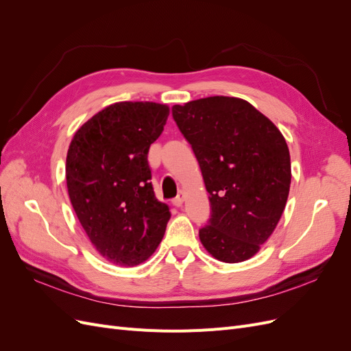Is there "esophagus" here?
Masks as SVG:
<instances>
[{
  "label": "esophagus",
  "mask_w": 351,
  "mask_h": 351,
  "mask_svg": "<svg viewBox=\"0 0 351 351\" xmlns=\"http://www.w3.org/2000/svg\"><path fill=\"white\" fill-rule=\"evenodd\" d=\"M183 202H184V192H178V195L173 199V205L180 208V206H183Z\"/></svg>",
  "instance_id": "34e87169"
}]
</instances>
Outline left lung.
Returning <instances> with one entry per match:
<instances>
[{
	"label": "left lung",
	"mask_w": 351,
	"mask_h": 351,
	"mask_svg": "<svg viewBox=\"0 0 351 351\" xmlns=\"http://www.w3.org/2000/svg\"><path fill=\"white\" fill-rule=\"evenodd\" d=\"M173 117L192 145L209 193L210 218L199 230L215 259L254 256L282 215L291 183L289 146L268 117L232 97L174 105Z\"/></svg>",
	"instance_id": "obj_1"
}]
</instances>
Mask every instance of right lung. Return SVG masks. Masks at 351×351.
I'll list each match as a JSON object with an SVG mask.
<instances>
[{
    "label": "right lung",
    "instance_id": "right-lung-1",
    "mask_svg": "<svg viewBox=\"0 0 351 351\" xmlns=\"http://www.w3.org/2000/svg\"><path fill=\"white\" fill-rule=\"evenodd\" d=\"M168 105L115 102L74 133L66 161L70 202L102 258L136 267L161 243L169 208L155 197L147 164Z\"/></svg>",
    "mask_w": 351,
    "mask_h": 351
}]
</instances>
